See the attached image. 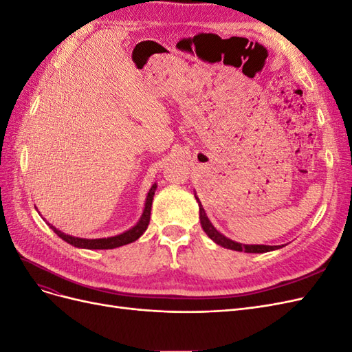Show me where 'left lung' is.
I'll return each mask as SVG.
<instances>
[{
    "label": "left lung",
    "mask_w": 352,
    "mask_h": 352,
    "mask_svg": "<svg viewBox=\"0 0 352 352\" xmlns=\"http://www.w3.org/2000/svg\"><path fill=\"white\" fill-rule=\"evenodd\" d=\"M198 204H199V220H201V226L204 229V232L208 235L210 239L214 241L217 245L223 248H228V250H233V251H243V252H269L273 250H278L282 248L280 245H276V247H270V245H243V243H238L232 239H228L225 235H221L220 232H217L214 229V226L211 225L208 217L206 216V211L202 208L201 202L198 199V197H195Z\"/></svg>",
    "instance_id": "left-lung-1"
}]
</instances>
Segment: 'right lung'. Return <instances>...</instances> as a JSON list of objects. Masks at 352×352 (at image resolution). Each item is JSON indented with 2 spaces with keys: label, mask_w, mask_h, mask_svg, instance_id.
Listing matches in <instances>:
<instances>
[{
  "label": "right lung",
  "mask_w": 352,
  "mask_h": 352,
  "mask_svg": "<svg viewBox=\"0 0 352 352\" xmlns=\"http://www.w3.org/2000/svg\"><path fill=\"white\" fill-rule=\"evenodd\" d=\"M155 188H157V185L154 184V185L151 186V189H150V192H148V195H146L145 208H144L141 220L138 221L132 229H129V230H126L124 233H122V235L111 236V238H102V239L74 238V236H70V235H66V233L60 232L58 229H56L54 226L50 225V223H47V225H48L52 230H54L63 241H66L67 243L73 245V247L87 248V250H113V248H117V247H122V245H126V243H131V242L136 241V239L140 238V236L142 235V233L146 230L148 225H150L151 206H153V198H154V194H155Z\"/></svg>",
  "instance_id": "obj_1"
}]
</instances>
